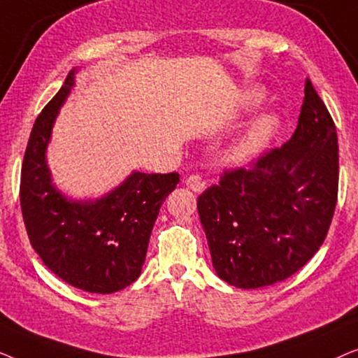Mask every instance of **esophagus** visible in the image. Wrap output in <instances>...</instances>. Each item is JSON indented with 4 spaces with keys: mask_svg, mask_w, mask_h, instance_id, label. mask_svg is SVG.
<instances>
[{
    "mask_svg": "<svg viewBox=\"0 0 358 358\" xmlns=\"http://www.w3.org/2000/svg\"><path fill=\"white\" fill-rule=\"evenodd\" d=\"M185 185H187L190 190H194V192H197V194L203 192V190H205V180L197 174L189 176V178L185 179Z\"/></svg>",
    "mask_w": 358,
    "mask_h": 358,
    "instance_id": "1",
    "label": "esophagus"
}]
</instances>
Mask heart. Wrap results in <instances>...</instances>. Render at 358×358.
Masks as SVG:
<instances>
[{"label": "heart", "instance_id": "heart-1", "mask_svg": "<svg viewBox=\"0 0 358 358\" xmlns=\"http://www.w3.org/2000/svg\"><path fill=\"white\" fill-rule=\"evenodd\" d=\"M264 91L261 87H249L243 96V104L252 107L261 104L264 99ZM280 115L273 110H267L259 114L256 119L249 122L236 140L229 146L224 159L231 164H244L257 158L262 151L271 146L280 130Z\"/></svg>", "mask_w": 358, "mask_h": 358}]
</instances>
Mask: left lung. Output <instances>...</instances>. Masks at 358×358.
<instances>
[{
	"mask_svg": "<svg viewBox=\"0 0 358 358\" xmlns=\"http://www.w3.org/2000/svg\"><path fill=\"white\" fill-rule=\"evenodd\" d=\"M337 187L336 125L306 78L292 138L249 166L223 171L197 200L218 277L249 290L300 271L324 243Z\"/></svg>",
	"mask_w": 358,
	"mask_h": 358,
	"instance_id": "1",
	"label": "left lung"
}]
</instances>
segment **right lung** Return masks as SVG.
<instances>
[{
    "label": "right lung",
    "mask_w": 358,
    "mask_h": 358,
    "mask_svg": "<svg viewBox=\"0 0 358 358\" xmlns=\"http://www.w3.org/2000/svg\"><path fill=\"white\" fill-rule=\"evenodd\" d=\"M75 70L32 127L21 169V210L29 241L50 271L90 293H114L141 273L150 234L178 173L135 171L119 187L90 202L71 200L52 184L45 151Z\"/></svg>",
    "instance_id": "add662e5"
}]
</instances>
